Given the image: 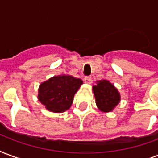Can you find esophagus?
<instances>
[{
	"label": "esophagus",
	"instance_id": "esophagus-1",
	"mask_svg": "<svg viewBox=\"0 0 158 158\" xmlns=\"http://www.w3.org/2000/svg\"><path fill=\"white\" fill-rule=\"evenodd\" d=\"M84 81L87 84H91L92 83V81H93V80H92V78H91L90 77H84Z\"/></svg>",
	"mask_w": 158,
	"mask_h": 158
}]
</instances>
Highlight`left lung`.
Returning a JSON list of instances; mask_svg holds the SVG:
<instances>
[{
    "mask_svg": "<svg viewBox=\"0 0 158 158\" xmlns=\"http://www.w3.org/2000/svg\"><path fill=\"white\" fill-rule=\"evenodd\" d=\"M93 93L98 109L103 112H110L120 100V95L114 85L106 80L99 81L93 86Z\"/></svg>",
    "mask_w": 158,
    "mask_h": 158,
    "instance_id": "obj_1",
    "label": "left lung"
}]
</instances>
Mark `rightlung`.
I'll use <instances>...</instances> for the list:
<instances>
[{
    "label": "right lung",
    "instance_id": "1",
    "mask_svg": "<svg viewBox=\"0 0 158 158\" xmlns=\"http://www.w3.org/2000/svg\"><path fill=\"white\" fill-rule=\"evenodd\" d=\"M81 84V79L71 76L53 77L40 85L38 98L49 111L65 112L70 109L75 93Z\"/></svg>",
    "mask_w": 158,
    "mask_h": 158
}]
</instances>
